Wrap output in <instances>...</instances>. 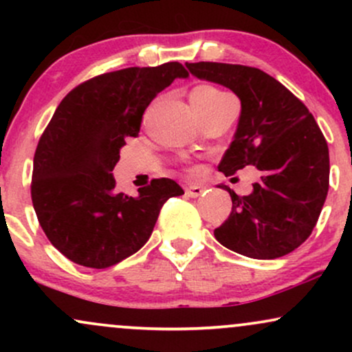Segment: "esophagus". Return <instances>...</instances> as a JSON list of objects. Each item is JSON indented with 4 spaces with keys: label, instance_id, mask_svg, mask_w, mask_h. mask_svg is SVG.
<instances>
[{
    "label": "esophagus",
    "instance_id": "esophagus-1",
    "mask_svg": "<svg viewBox=\"0 0 352 352\" xmlns=\"http://www.w3.org/2000/svg\"><path fill=\"white\" fill-rule=\"evenodd\" d=\"M205 192V187H201V185H188L187 188H185V193H187L188 197H192V199H195V197H200L201 193Z\"/></svg>",
    "mask_w": 352,
    "mask_h": 352
}]
</instances>
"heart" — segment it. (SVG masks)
Returning a JSON list of instances; mask_svg holds the SVG:
<instances>
[{
    "label": "heart",
    "instance_id": "1",
    "mask_svg": "<svg viewBox=\"0 0 352 352\" xmlns=\"http://www.w3.org/2000/svg\"><path fill=\"white\" fill-rule=\"evenodd\" d=\"M223 96H227V94H225V92H221L220 89H217L213 86H201V87L195 89V91L192 92V98H204L207 100L223 98Z\"/></svg>",
    "mask_w": 352,
    "mask_h": 352
}]
</instances>
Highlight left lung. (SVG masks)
<instances>
[{
	"mask_svg": "<svg viewBox=\"0 0 352 352\" xmlns=\"http://www.w3.org/2000/svg\"><path fill=\"white\" fill-rule=\"evenodd\" d=\"M195 78L232 89L241 102L235 139L218 170H260L250 195L232 197V213L215 238L258 260L292 253L316 227L329 188V151L308 107L261 69L241 64L187 63Z\"/></svg>",
	"mask_w": 352,
	"mask_h": 352,
	"instance_id": "obj_1",
	"label": "left lung"
}]
</instances>
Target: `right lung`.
I'll return each mask as SVG.
<instances>
[{"instance_id":"add662e5","label":"right lung","mask_w":352,"mask_h":352,"mask_svg":"<svg viewBox=\"0 0 352 352\" xmlns=\"http://www.w3.org/2000/svg\"><path fill=\"white\" fill-rule=\"evenodd\" d=\"M187 76L180 63L127 67L96 76L60 100L36 147L31 199L47 240L71 261L102 270L139 252L162 205L184 193L177 182L153 179L129 197L114 192L111 172L153 98Z\"/></svg>"}]
</instances>
